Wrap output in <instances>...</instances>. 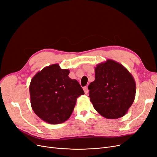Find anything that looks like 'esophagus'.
<instances>
[{
	"label": "esophagus",
	"instance_id": "esophagus-1",
	"mask_svg": "<svg viewBox=\"0 0 157 157\" xmlns=\"http://www.w3.org/2000/svg\"><path fill=\"white\" fill-rule=\"evenodd\" d=\"M83 90H84V92H85V94H87L88 93V87L87 86H85L84 88H83Z\"/></svg>",
	"mask_w": 157,
	"mask_h": 157
}]
</instances>
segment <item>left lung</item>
<instances>
[{"instance_id":"1","label":"left lung","mask_w":157,"mask_h":157,"mask_svg":"<svg viewBox=\"0 0 157 157\" xmlns=\"http://www.w3.org/2000/svg\"><path fill=\"white\" fill-rule=\"evenodd\" d=\"M95 78L88 87L95 110L106 119L123 117L135 98L136 83L131 73L108 59L95 67Z\"/></svg>"}]
</instances>
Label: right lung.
Masks as SVG:
<instances>
[{
  "mask_svg": "<svg viewBox=\"0 0 157 157\" xmlns=\"http://www.w3.org/2000/svg\"><path fill=\"white\" fill-rule=\"evenodd\" d=\"M70 71L59 64L44 67L32 78L29 85L33 110L51 124L63 123L74 110L77 98L84 91L78 81L69 77Z\"/></svg>",
  "mask_w": 157,
  "mask_h": 157,
  "instance_id": "add662e5",
  "label": "right lung"
}]
</instances>
